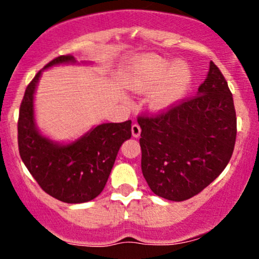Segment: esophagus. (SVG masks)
Returning a JSON list of instances; mask_svg holds the SVG:
<instances>
[{"label": "esophagus", "mask_w": 259, "mask_h": 259, "mask_svg": "<svg viewBox=\"0 0 259 259\" xmlns=\"http://www.w3.org/2000/svg\"><path fill=\"white\" fill-rule=\"evenodd\" d=\"M132 134L134 138H139L140 134H141V127H140L139 124H133L132 126Z\"/></svg>", "instance_id": "esophagus-1"}]
</instances>
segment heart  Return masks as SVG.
Masks as SVG:
<instances>
[{"label": "heart", "mask_w": 259, "mask_h": 259, "mask_svg": "<svg viewBox=\"0 0 259 259\" xmlns=\"http://www.w3.org/2000/svg\"><path fill=\"white\" fill-rule=\"evenodd\" d=\"M192 84L189 65L158 56L141 58L136 64V75L132 86L138 92L153 90L150 106L153 111L163 112L180 102Z\"/></svg>", "instance_id": "1"}]
</instances>
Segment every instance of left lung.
Returning <instances> with one entry per match:
<instances>
[{"mask_svg":"<svg viewBox=\"0 0 259 259\" xmlns=\"http://www.w3.org/2000/svg\"><path fill=\"white\" fill-rule=\"evenodd\" d=\"M141 169L153 194L185 201L228 165L236 140V113L227 80L210 62L197 96L167 113L139 117Z\"/></svg>","mask_w":259,"mask_h":259,"instance_id":"left-lung-1","label":"left lung"}]
</instances>
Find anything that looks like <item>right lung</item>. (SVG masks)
I'll use <instances>...</instances> for the list:
<instances>
[{
	"label": "right lung",
	"mask_w": 259,
	"mask_h": 259,
	"mask_svg": "<svg viewBox=\"0 0 259 259\" xmlns=\"http://www.w3.org/2000/svg\"><path fill=\"white\" fill-rule=\"evenodd\" d=\"M75 63L69 55L45 65L26 88L18 120L20 158L41 189L65 203L96 198L105 189L120 146L132 138V120L100 124L68 144L40 133L35 121L34 95L41 74L55 65Z\"/></svg>",
	"instance_id": "right-lung-1"
}]
</instances>
